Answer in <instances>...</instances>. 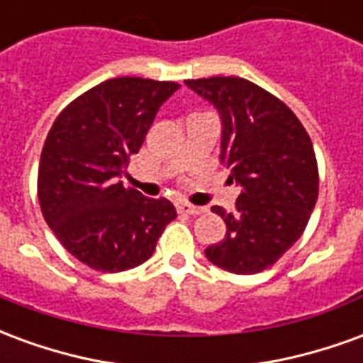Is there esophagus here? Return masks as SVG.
<instances>
[{
	"label": "esophagus",
	"mask_w": 363,
	"mask_h": 363,
	"mask_svg": "<svg viewBox=\"0 0 363 363\" xmlns=\"http://www.w3.org/2000/svg\"><path fill=\"white\" fill-rule=\"evenodd\" d=\"M174 206H177V210H179L181 213H190V216H196V213L202 212V208L189 204V202H182V200H179V202H177Z\"/></svg>",
	"instance_id": "34e87169"
}]
</instances>
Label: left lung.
I'll return each instance as SVG.
<instances>
[{"instance_id":"left-lung-1","label":"left lung","mask_w":363,"mask_h":363,"mask_svg":"<svg viewBox=\"0 0 363 363\" xmlns=\"http://www.w3.org/2000/svg\"><path fill=\"white\" fill-rule=\"evenodd\" d=\"M221 122L220 161L241 189L235 212L212 210L225 237L206 259L233 274L267 270L303 233L319 194L315 151L301 122L280 99L241 77L189 79Z\"/></svg>"}]
</instances>
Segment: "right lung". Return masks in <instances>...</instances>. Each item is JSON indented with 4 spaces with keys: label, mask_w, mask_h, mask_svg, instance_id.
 I'll return each mask as SVG.
<instances>
[{
    "label": "right lung",
    "mask_w": 363,
    "mask_h": 363,
    "mask_svg": "<svg viewBox=\"0 0 363 363\" xmlns=\"http://www.w3.org/2000/svg\"><path fill=\"white\" fill-rule=\"evenodd\" d=\"M181 85L114 77L77 96L54 120L38 167V202L48 228L75 259L122 272L150 259L169 221L165 198L126 189L128 159Z\"/></svg>",
    "instance_id": "obj_1"
}]
</instances>
